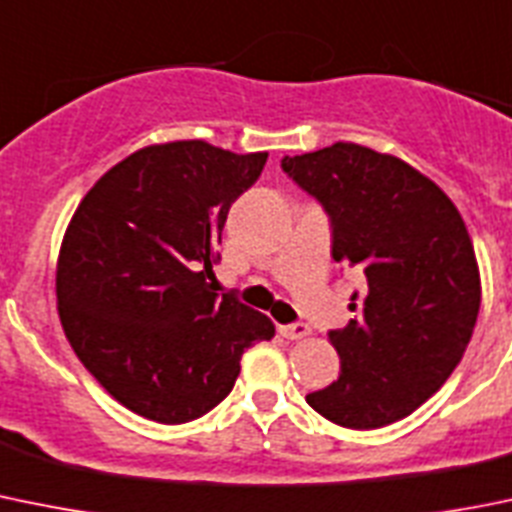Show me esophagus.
<instances>
[{
  "instance_id": "obj_1",
  "label": "esophagus",
  "mask_w": 512,
  "mask_h": 512,
  "mask_svg": "<svg viewBox=\"0 0 512 512\" xmlns=\"http://www.w3.org/2000/svg\"><path fill=\"white\" fill-rule=\"evenodd\" d=\"M280 333L290 341H300V338L310 336V326L308 323H288V326H280Z\"/></svg>"
}]
</instances>
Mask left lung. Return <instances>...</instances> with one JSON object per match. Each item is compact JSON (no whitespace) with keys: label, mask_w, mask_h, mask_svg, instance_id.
Returning a JSON list of instances; mask_svg holds the SVG:
<instances>
[{"label":"left lung","mask_w":512,"mask_h":512,"mask_svg":"<svg viewBox=\"0 0 512 512\" xmlns=\"http://www.w3.org/2000/svg\"><path fill=\"white\" fill-rule=\"evenodd\" d=\"M283 171L331 219V255L361 275L341 374L305 396L348 429L409 417L460 364L480 313L475 250L452 199L407 161L358 143L285 156Z\"/></svg>","instance_id":"left-lung-1"}]
</instances>
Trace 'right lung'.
I'll return each instance as SVG.
<instances>
[{"mask_svg": "<svg viewBox=\"0 0 512 512\" xmlns=\"http://www.w3.org/2000/svg\"><path fill=\"white\" fill-rule=\"evenodd\" d=\"M265 161L207 141L146 146L75 209L57 260L60 321L85 369L131 412L199 419L232 391L245 348L275 336L267 315L207 283L229 207Z\"/></svg>", "mask_w": 512, "mask_h": 512, "instance_id": "right-lung-1", "label": "right lung"}]
</instances>
